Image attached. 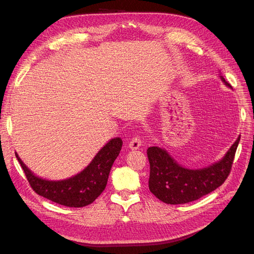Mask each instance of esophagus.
<instances>
[{
	"label": "esophagus",
	"mask_w": 254,
	"mask_h": 254,
	"mask_svg": "<svg viewBox=\"0 0 254 254\" xmlns=\"http://www.w3.org/2000/svg\"><path fill=\"white\" fill-rule=\"evenodd\" d=\"M142 142L141 139L139 136H134L133 139L129 142V148L132 149V150H136L141 147Z\"/></svg>",
	"instance_id": "34e87169"
}]
</instances>
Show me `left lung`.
<instances>
[{
    "label": "left lung",
    "mask_w": 254,
    "mask_h": 254,
    "mask_svg": "<svg viewBox=\"0 0 254 254\" xmlns=\"http://www.w3.org/2000/svg\"><path fill=\"white\" fill-rule=\"evenodd\" d=\"M221 81L230 89L231 84L219 74ZM241 135L217 162L202 168L182 166L165 148L152 146L147 149L150 164L149 190L167 204H182L197 200L219 188L227 179L240 143Z\"/></svg>",
    "instance_id": "1"
}]
</instances>
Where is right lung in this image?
I'll use <instances>...</instances> for the list:
<instances>
[{
    "instance_id": "obj_1",
    "label": "right lung",
    "mask_w": 254,
    "mask_h": 254,
    "mask_svg": "<svg viewBox=\"0 0 254 254\" xmlns=\"http://www.w3.org/2000/svg\"><path fill=\"white\" fill-rule=\"evenodd\" d=\"M123 141L113 137L107 142L81 172L63 180H49L37 176L16 157L24 171L30 187L37 194L61 205L82 207L93 202L103 193L112 164L120 155Z\"/></svg>"
}]
</instances>
